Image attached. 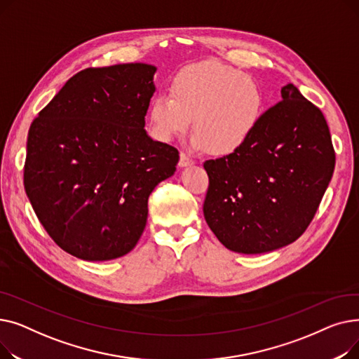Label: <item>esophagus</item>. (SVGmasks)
<instances>
[{"label": "esophagus", "mask_w": 359, "mask_h": 359, "mask_svg": "<svg viewBox=\"0 0 359 359\" xmlns=\"http://www.w3.org/2000/svg\"><path fill=\"white\" fill-rule=\"evenodd\" d=\"M192 164H195V160H194L192 157H189L186 153H180V160H179V165H180V167L192 165Z\"/></svg>", "instance_id": "1"}]
</instances>
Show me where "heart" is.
I'll return each mask as SVG.
<instances>
[{
	"label": "heart",
	"mask_w": 359,
	"mask_h": 359,
	"mask_svg": "<svg viewBox=\"0 0 359 359\" xmlns=\"http://www.w3.org/2000/svg\"><path fill=\"white\" fill-rule=\"evenodd\" d=\"M172 96L158 94L149 107L151 130L160 141L183 135L194 119L192 144L215 156H230L246 145L265 116L260 84L240 69L203 62L176 74Z\"/></svg>",
	"instance_id": "obj_1"
}]
</instances>
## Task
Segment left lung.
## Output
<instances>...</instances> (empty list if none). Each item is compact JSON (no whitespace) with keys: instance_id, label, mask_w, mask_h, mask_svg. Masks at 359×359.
<instances>
[{"instance_id":"1","label":"left lung","mask_w":359,"mask_h":359,"mask_svg":"<svg viewBox=\"0 0 359 359\" xmlns=\"http://www.w3.org/2000/svg\"><path fill=\"white\" fill-rule=\"evenodd\" d=\"M240 151L208 160L206 224L225 248L265 253L295 241L314 218L334 170L322 110L294 84Z\"/></svg>"}]
</instances>
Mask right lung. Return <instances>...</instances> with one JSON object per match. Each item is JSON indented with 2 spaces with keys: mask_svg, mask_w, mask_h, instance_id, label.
<instances>
[{
  "mask_svg": "<svg viewBox=\"0 0 359 359\" xmlns=\"http://www.w3.org/2000/svg\"><path fill=\"white\" fill-rule=\"evenodd\" d=\"M156 67L119 64L71 77L30 125L25 189L49 237L83 260L129 253L148 196L176 172L179 151L144 129Z\"/></svg>",
  "mask_w": 359,
  "mask_h": 359,
  "instance_id": "1",
  "label": "right lung"
}]
</instances>
